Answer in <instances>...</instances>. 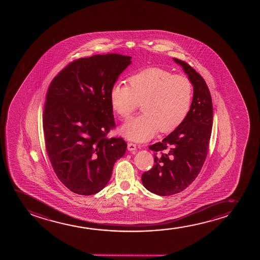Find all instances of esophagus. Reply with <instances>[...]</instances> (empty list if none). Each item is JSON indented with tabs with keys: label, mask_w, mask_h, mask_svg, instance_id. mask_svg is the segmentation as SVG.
I'll list each match as a JSON object with an SVG mask.
<instances>
[{
	"label": "esophagus",
	"mask_w": 260,
	"mask_h": 260,
	"mask_svg": "<svg viewBox=\"0 0 260 260\" xmlns=\"http://www.w3.org/2000/svg\"><path fill=\"white\" fill-rule=\"evenodd\" d=\"M128 151H136L137 150V146H136V144L134 143H128Z\"/></svg>",
	"instance_id": "1"
}]
</instances>
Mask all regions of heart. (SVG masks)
Wrapping results in <instances>:
<instances>
[{"label":"heart","mask_w":260,"mask_h":260,"mask_svg":"<svg viewBox=\"0 0 260 260\" xmlns=\"http://www.w3.org/2000/svg\"><path fill=\"white\" fill-rule=\"evenodd\" d=\"M118 82L110 90L111 107L122 120H128L141 104L144 114L121 128L126 139L144 142L158 131H174L185 120L192 103V86L187 77L172 75L159 68L144 69Z\"/></svg>","instance_id":"1"}]
</instances>
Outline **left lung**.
I'll list each match as a JSON object with an SVG mask.
<instances>
[{
  "instance_id": "1",
  "label": "left lung",
  "mask_w": 260,
  "mask_h": 260,
  "mask_svg": "<svg viewBox=\"0 0 260 260\" xmlns=\"http://www.w3.org/2000/svg\"><path fill=\"white\" fill-rule=\"evenodd\" d=\"M193 85V98L181 124L160 142L149 146L154 164L143 173L144 186L160 196L185 190L202 170L210 145L213 107L210 89L199 73L185 61L174 58Z\"/></svg>"
}]
</instances>
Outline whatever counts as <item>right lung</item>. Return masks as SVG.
<instances>
[{
    "mask_svg": "<svg viewBox=\"0 0 260 260\" xmlns=\"http://www.w3.org/2000/svg\"><path fill=\"white\" fill-rule=\"evenodd\" d=\"M132 57L94 55L72 61L50 82L43 110L47 153L72 192L91 196L106 186L127 143L107 136L116 125L110 90Z\"/></svg>",
    "mask_w": 260,
    "mask_h": 260,
    "instance_id": "1",
    "label": "right lung"
}]
</instances>
